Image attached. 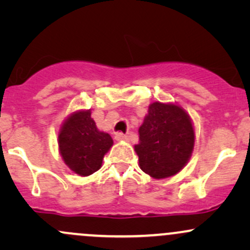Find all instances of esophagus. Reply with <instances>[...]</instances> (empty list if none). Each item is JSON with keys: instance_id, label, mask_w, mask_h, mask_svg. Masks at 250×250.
<instances>
[{"instance_id": "obj_1", "label": "esophagus", "mask_w": 250, "mask_h": 250, "mask_svg": "<svg viewBox=\"0 0 250 250\" xmlns=\"http://www.w3.org/2000/svg\"><path fill=\"white\" fill-rule=\"evenodd\" d=\"M115 140L116 141H128V136L122 133H117L115 135Z\"/></svg>"}]
</instances>
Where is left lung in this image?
<instances>
[{"mask_svg":"<svg viewBox=\"0 0 250 250\" xmlns=\"http://www.w3.org/2000/svg\"><path fill=\"white\" fill-rule=\"evenodd\" d=\"M135 146L140 167L154 179L173 176L185 167L194 148L191 121L179 105L155 102L139 129Z\"/></svg>","mask_w":250,"mask_h":250,"instance_id":"8db88e82","label":"left lung"}]
</instances>
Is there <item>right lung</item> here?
I'll list each match as a JSON object with an SVG mask.
<instances>
[{"mask_svg":"<svg viewBox=\"0 0 250 250\" xmlns=\"http://www.w3.org/2000/svg\"><path fill=\"white\" fill-rule=\"evenodd\" d=\"M90 114V110L73 114L59 134L60 153L65 165L81 176L99 170L103 156L113 146L110 135L96 128Z\"/></svg>","mask_w":250,"mask_h":250,"instance_id":"1","label":"right lung"}]
</instances>
